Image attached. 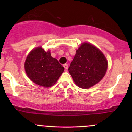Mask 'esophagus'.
<instances>
[{
	"label": "esophagus",
	"instance_id": "esophagus-1",
	"mask_svg": "<svg viewBox=\"0 0 132 132\" xmlns=\"http://www.w3.org/2000/svg\"><path fill=\"white\" fill-rule=\"evenodd\" d=\"M63 66H64V67L65 69H66V70H67L68 68V64H64V65H63Z\"/></svg>",
	"mask_w": 132,
	"mask_h": 132
}]
</instances>
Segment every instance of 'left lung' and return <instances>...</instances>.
<instances>
[{"instance_id":"1","label":"left lung","mask_w":132,"mask_h":132,"mask_svg":"<svg viewBox=\"0 0 132 132\" xmlns=\"http://www.w3.org/2000/svg\"><path fill=\"white\" fill-rule=\"evenodd\" d=\"M76 52L68 71L78 87L90 88L105 76L108 66L107 59L99 49L86 42Z\"/></svg>"}]
</instances>
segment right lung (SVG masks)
Returning <instances> with one entry per match:
<instances>
[{
	"label": "right lung",
	"instance_id": "1",
	"mask_svg": "<svg viewBox=\"0 0 132 132\" xmlns=\"http://www.w3.org/2000/svg\"><path fill=\"white\" fill-rule=\"evenodd\" d=\"M24 66L28 78L34 83L45 87L54 85L64 71L56 59L51 57L50 51H45L42 47L30 51Z\"/></svg>",
	"mask_w": 132,
	"mask_h": 132
}]
</instances>
